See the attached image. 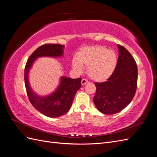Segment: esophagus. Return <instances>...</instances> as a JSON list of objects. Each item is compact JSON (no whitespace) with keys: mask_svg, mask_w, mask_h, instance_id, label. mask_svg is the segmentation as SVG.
I'll list each match as a JSON object with an SVG mask.
<instances>
[{"mask_svg":"<svg viewBox=\"0 0 157 157\" xmlns=\"http://www.w3.org/2000/svg\"><path fill=\"white\" fill-rule=\"evenodd\" d=\"M88 80H87L86 79L83 78V79H82V80H81V84H82V85L86 84L88 83Z\"/></svg>","mask_w":157,"mask_h":157,"instance_id":"esophagus-1","label":"esophagus"}]
</instances>
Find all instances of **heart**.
I'll return each instance as SVG.
<instances>
[{
	"label": "heart",
	"mask_w": 157,
	"mask_h": 157,
	"mask_svg": "<svg viewBox=\"0 0 157 157\" xmlns=\"http://www.w3.org/2000/svg\"><path fill=\"white\" fill-rule=\"evenodd\" d=\"M117 64V56L112 50L101 46L84 47L72 60L73 67L80 72L82 65L87 67V73L94 81L103 82L113 75Z\"/></svg>",
	"instance_id": "heart-1"
}]
</instances>
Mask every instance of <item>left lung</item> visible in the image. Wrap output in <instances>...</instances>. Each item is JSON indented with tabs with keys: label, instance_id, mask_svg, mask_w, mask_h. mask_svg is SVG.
Masks as SVG:
<instances>
[{
	"label": "left lung",
	"instance_id": "1",
	"mask_svg": "<svg viewBox=\"0 0 157 157\" xmlns=\"http://www.w3.org/2000/svg\"><path fill=\"white\" fill-rule=\"evenodd\" d=\"M119 56L113 75L106 82H95V105L101 113L113 115L121 111L134 98L137 88V67L124 47L117 45Z\"/></svg>",
	"mask_w": 157,
	"mask_h": 157
}]
</instances>
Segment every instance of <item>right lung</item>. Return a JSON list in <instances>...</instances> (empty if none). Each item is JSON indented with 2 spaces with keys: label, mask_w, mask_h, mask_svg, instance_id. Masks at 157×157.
Instances as JSON below:
<instances>
[{
  "label": "right lung",
  "mask_w": 157,
  "mask_h": 157,
  "mask_svg": "<svg viewBox=\"0 0 157 157\" xmlns=\"http://www.w3.org/2000/svg\"><path fill=\"white\" fill-rule=\"evenodd\" d=\"M64 48V45L58 44L42 45L33 52L25 67V85L31 103L37 111L51 118L61 117L69 111L76 93L81 87V78H71L63 76L60 78L59 86L54 92L48 96H40L30 86L29 73L37 58L40 57L59 58L63 55Z\"/></svg>",
  "instance_id": "right-lung-1"
}]
</instances>
